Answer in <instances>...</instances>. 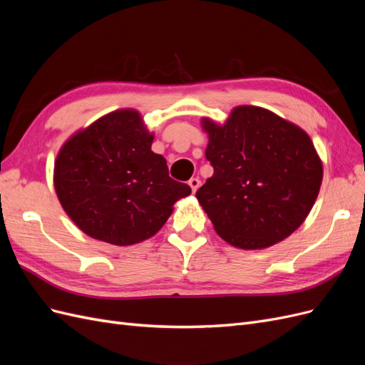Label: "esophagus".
Returning <instances> with one entry per match:
<instances>
[{
    "label": "esophagus",
    "instance_id": "esophagus-1",
    "mask_svg": "<svg viewBox=\"0 0 365 365\" xmlns=\"http://www.w3.org/2000/svg\"><path fill=\"white\" fill-rule=\"evenodd\" d=\"M189 185L192 187V192L195 193L197 189H200V185H201V181H200V178H192L190 181H189Z\"/></svg>",
    "mask_w": 365,
    "mask_h": 365
}]
</instances>
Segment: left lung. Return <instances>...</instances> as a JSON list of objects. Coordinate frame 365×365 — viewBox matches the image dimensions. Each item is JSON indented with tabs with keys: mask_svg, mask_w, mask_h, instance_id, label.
Listing matches in <instances>:
<instances>
[{
	"mask_svg": "<svg viewBox=\"0 0 365 365\" xmlns=\"http://www.w3.org/2000/svg\"><path fill=\"white\" fill-rule=\"evenodd\" d=\"M213 176L196 192L216 233L244 250L271 247L303 224L323 164L303 129L257 106H237L224 126L202 120Z\"/></svg>",
	"mask_w": 365,
	"mask_h": 365,
	"instance_id": "left-lung-1",
	"label": "left lung"
}]
</instances>
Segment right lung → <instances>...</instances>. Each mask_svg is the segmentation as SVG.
I'll return each mask as SVG.
<instances>
[{"label":"right lung","mask_w":365,"mask_h":365,"mask_svg":"<svg viewBox=\"0 0 365 365\" xmlns=\"http://www.w3.org/2000/svg\"><path fill=\"white\" fill-rule=\"evenodd\" d=\"M153 135L137 111L108 114L71 137L54 163V189L85 235L113 245L152 237L189 196L169 176L164 157L150 150Z\"/></svg>","instance_id":"obj_1"}]
</instances>
